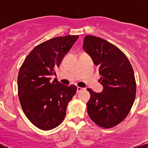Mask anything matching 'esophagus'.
I'll return each mask as SVG.
<instances>
[{"mask_svg": "<svg viewBox=\"0 0 148 148\" xmlns=\"http://www.w3.org/2000/svg\"><path fill=\"white\" fill-rule=\"evenodd\" d=\"M84 89V88H81V87H79V86H78V87H77V92L78 93L82 91Z\"/></svg>", "mask_w": 148, "mask_h": 148, "instance_id": "34e87169", "label": "esophagus"}]
</instances>
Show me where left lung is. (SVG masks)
Segmentation results:
<instances>
[{
	"instance_id": "obj_1",
	"label": "left lung",
	"mask_w": 148,
	"mask_h": 148,
	"mask_svg": "<svg viewBox=\"0 0 148 148\" xmlns=\"http://www.w3.org/2000/svg\"><path fill=\"white\" fill-rule=\"evenodd\" d=\"M84 49L97 66L103 87L101 93L87 89L88 113L98 126L112 128L125 120L133 106L136 93L133 68L120 49L101 37L86 35Z\"/></svg>"
}]
</instances>
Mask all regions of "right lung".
<instances>
[{
	"label": "right lung",
	"instance_id": "obj_1",
	"mask_svg": "<svg viewBox=\"0 0 148 148\" xmlns=\"http://www.w3.org/2000/svg\"><path fill=\"white\" fill-rule=\"evenodd\" d=\"M79 38L78 35L56 37L42 42L27 56L18 74V95L23 113L42 130L60 125L67 104L76 94L74 85L67 86L50 76L56 74L64 56Z\"/></svg>",
	"mask_w": 148,
	"mask_h": 148
}]
</instances>
